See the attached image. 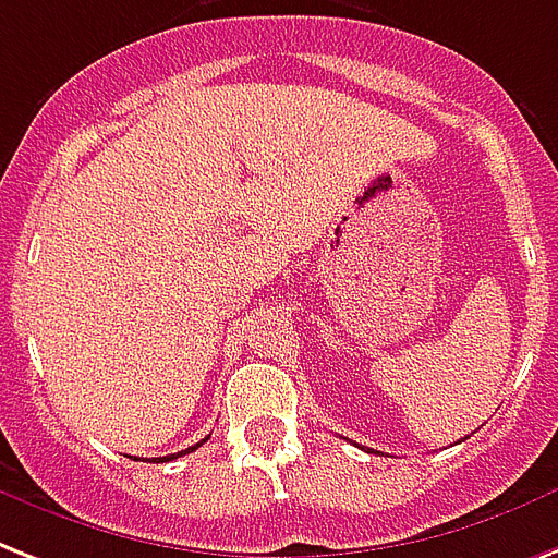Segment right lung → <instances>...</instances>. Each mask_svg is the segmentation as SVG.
<instances>
[{
  "mask_svg": "<svg viewBox=\"0 0 558 558\" xmlns=\"http://www.w3.org/2000/svg\"><path fill=\"white\" fill-rule=\"evenodd\" d=\"M202 444H207V438H204V440H202ZM202 444H195V447L184 449V452H178V456H167V458H158V461H160V463H163V461H172V458H181V456H186V452H193V449H198V447H202Z\"/></svg>",
  "mask_w": 558,
  "mask_h": 558,
  "instance_id": "right-lung-1",
  "label": "right lung"
}]
</instances>
